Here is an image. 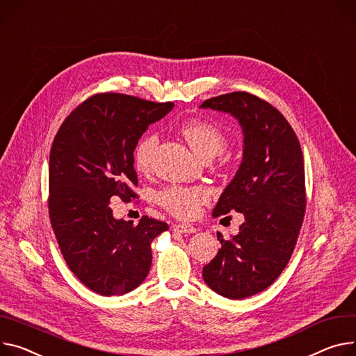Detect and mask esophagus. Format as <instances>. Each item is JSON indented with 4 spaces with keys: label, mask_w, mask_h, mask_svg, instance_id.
Listing matches in <instances>:
<instances>
[{
    "label": "esophagus",
    "mask_w": 356,
    "mask_h": 356,
    "mask_svg": "<svg viewBox=\"0 0 356 356\" xmlns=\"http://www.w3.org/2000/svg\"><path fill=\"white\" fill-rule=\"evenodd\" d=\"M172 231L181 232V234H194V232H197V228L193 225H188V224H175V225H172Z\"/></svg>",
    "instance_id": "34e87169"
}]
</instances>
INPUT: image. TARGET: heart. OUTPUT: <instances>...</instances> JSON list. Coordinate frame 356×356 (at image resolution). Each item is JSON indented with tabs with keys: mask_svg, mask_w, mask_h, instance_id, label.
Returning a JSON list of instances; mask_svg holds the SVG:
<instances>
[{
	"mask_svg": "<svg viewBox=\"0 0 356 356\" xmlns=\"http://www.w3.org/2000/svg\"><path fill=\"white\" fill-rule=\"evenodd\" d=\"M179 134L189 147L202 159H211L220 155L227 144V134L220 125L204 118H191L179 124ZM159 136L155 132L145 134L134 148L135 170L147 174L152 170ZM159 205L179 220H193L201 207L209 202V193L202 186L172 185L158 194Z\"/></svg>",
	"mask_w": 356,
	"mask_h": 356,
	"instance_id": "heart-1",
	"label": "heart"
}]
</instances>
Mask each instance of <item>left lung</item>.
<instances>
[{
    "label": "left lung",
    "mask_w": 356,
    "mask_h": 356,
    "mask_svg": "<svg viewBox=\"0 0 356 356\" xmlns=\"http://www.w3.org/2000/svg\"><path fill=\"white\" fill-rule=\"evenodd\" d=\"M202 108L232 114L243 131L241 167L213 208V216L242 212L245 222L204 266L207 285L225 298L243 299L275 281L295 250L307 193L302 149L285 117L250 92H229Z\"/></svg>",
    "instance_id": "obj_1"
}]
</instances>
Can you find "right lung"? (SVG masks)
<instances>
[{"label":"right lung","mask_w":356,"mask_h":356,"mask_svg":"<svg viewBox=\"0 0 356 356\" xmlns=\"http://www.w3.org/2000/svg\"><path fill=\"white\" fill-rule=\"evenodd\" d=\"M174 102L101 92L79 104L61 124L49 154L48 212L61 254L91 291L122 295L147 278L151 242L168 224L144 215L115 220L109 201L138 198L134 148L149 124Z\"/></svg>","instance_id":"right-lung-1"}]
</instances>
